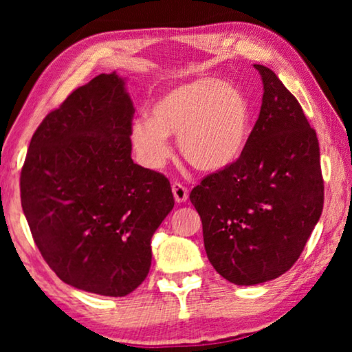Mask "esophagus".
<instances>
[{
	"mask_svg": "<svg viewBox=\"0 0 352 352\" xmlns=\"http://www.w3.org/2000/svg\"><path fill=\"white\" fill-rule=\"evenodd\" d=\"M171 189L177 204H184V201H187V199H189V190H187V187L182 186L181 182H173Z\"/></svg>",
	"mask_w": 352,
	"mask_h": 352,
	"instance_id": "obj_1",
	"label": "esophagus"
}]
</instances>
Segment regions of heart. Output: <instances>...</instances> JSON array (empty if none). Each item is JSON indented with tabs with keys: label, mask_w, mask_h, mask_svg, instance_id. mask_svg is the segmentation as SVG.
Instances as JSON below:
<instances>
[{
	"label": "heart",
	"mask_w": 352,
	"mask_h": 352,
	"mask_svg": "<svg viewBox=\"0 0 352 352\" xmlns=\"http://www.w3.org/2000/svg\"><path fill=\"white\" fill-rule=\"evenodd\" d=\"M252 105L242 89L213 78L176 86L152 104L151 117L133 122L131 142L139 160L158 170L171 157L168 136H177L181 155L195 170L218 173L247 148Z\"/></svg>",
	"instance_id": "1"
}]
</instances>
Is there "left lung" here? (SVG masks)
Returning a JSON list of instances; mask_svg holds the SVG:
<instances>
[{"label": "left lung", "mask_w": 352, "mask_h": 352, "mask_svg": "<svg viewBox=\"0 0 352 352\" xmlns=\"http://www.w3.org/2000/svg\"><path fill=\"white\" fill-rule=\"evenodd\" d=\"M263 104L247 148L232 166L201 179L190 201L211 266L235 285L285 274L324 208L319 141L295 96L267 67Z\"/></svg>", "instance_id": "left-lung-1"}]
</instances>
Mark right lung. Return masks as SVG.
Masks as SVG:
<instances>
[{"label":"right lung","mask_w":352,"mask_h":352,"mask_svg":"<svg viewBox=\"0 0 352 352\" xmlns=\"http://www.w3.org/2000/svg\"><path fill=\"white\" fill-rule=\"evenodd\" d=\"M124 80L100 74L43 120L21 173V200L41 256L62 282L126 296L152 263V235L175 206L170 181L131 158Z\"/></svg>","instance_id":"obj_1"}]
</instances>
